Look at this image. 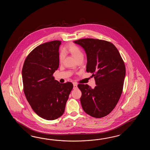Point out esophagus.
<instances>
[{"instance_id":"1","label":"esophagus","mask_w":150,"mask_h":150,"mask_svg":"<svg viewBox=\"0 0 150 150\" xmlns=\"http://www.w3.org/2000/svg\"><path fill=\"white\" fill-rule=\"evenodd\" d=\"M77 88V84L76 83H74V89H76Z\"/></svg>"}]
</instances>
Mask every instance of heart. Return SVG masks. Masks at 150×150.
Returning a JSON list of instances; mask_svg holds the SVG:
<instances>
[{
  "mask_svg": "<svg viewBox=\"0 0 150 150\" xmlns=\"http://www.w3.org/2000/svg\"><path fill=\"white\" fill-rule=\"evenodd\" d=\"M63 51L64 52H68L70 53L76 61H78L79 59H83L84 54H83V51L79 47H78L74 43H70V44L67 45V47H65L63 49ZM64 57H65V55H64V53L63 52H62L60 53L59 56V59L61 62H63V61L64 60Z\"/></svg>",
  "mask_w": 150,
  "mask_h": 150,
  "instance_id": "obj_1",
  "label": "heart"
}]
</instances>
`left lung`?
<instances>
[{"instance_id":"left-lung-1","label":"left lung","mask_w":150,"mask_h":150,"mask_svg":"<svg viewBox=\"0 0 150 150\" xmlns=\"http://www.w3.org/2000/svg\"><path fill=\"white\" fill-rule=\"evenodd\" d=\"M82 47L87 54L86 71L92 74L96 86L79 84L82 93L83 110L96 118L108 115L115 108L121 96L125 67L117 49L110 42L94 38L74 41Z\"/></svg>"}]
</instances>
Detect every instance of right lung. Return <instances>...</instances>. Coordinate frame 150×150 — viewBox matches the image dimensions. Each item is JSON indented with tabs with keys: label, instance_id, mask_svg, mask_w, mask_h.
Wrapping results in <instances>:
<instances>
[{
	"label": "right lung",
	"instance_id": "add662e5",
	"mask_svg": "<svg viewBox=\"0 0 150 150\" xmlns=\"http://www.w3.org/2000/svg\"><path fill=\"white\" fill-rule=\"evenodd\" d=\"M60 41L40 45L25 58L22 70L23 91L33 110L40 117L54 120L63 114L73 84L62 83L53 74L59 67Z\"/></svg>",
	"mask_w": 150,
	"mask_h": 150
}]
</instances>
